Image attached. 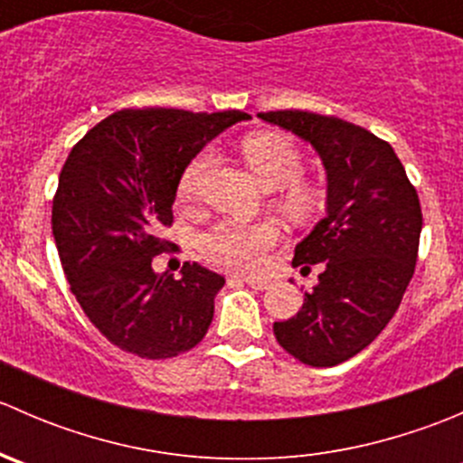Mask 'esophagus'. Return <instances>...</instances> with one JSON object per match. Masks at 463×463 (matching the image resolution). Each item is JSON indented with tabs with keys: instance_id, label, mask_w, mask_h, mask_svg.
Masks as SVG:
<instances>
[{
	"instance_id": "obj_1",
	"label": "esophagus",
	"mask_w": 463,
	"mask_h": 463,
	"mask_svg": "<svg viewBox=\"0 0 463 463\" xmlns=\"http://www.w3.org/2000/svg\"><path fill=\"white\" fill-rule=\"evenodd\" d=\"M244 284H249L250 288H255V291H264V288H269V279H255V278H244L241 279Z\"/></svg>"
}]
</instances>
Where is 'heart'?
Here are the masks:
<instances>
[{
  "instance_id": "b5f03b06",
  "label": "heart",
  "mask_w": 463,
  "mask_h": 463,
  "mask_svg": "<svg viewBox=\"0 0 463 463\" xmlns=\"http://www.w3.org/2000/svg\"><path fill=\"white\" fill-rule=\"evenodd\" d=\"M208 152H202L185 167L179 184L181 197L188 199L197 193L199 176L208 165ZM244 158L260 185L269 190L288 185L279 203L291 217L305 219L314 213L318 205V194L309 185L298 184L302 175V156L288 138L269 132L253 134L244 141ZM275 241H278V228L269 222H222L203 232L199 246H202L205 258L213 260L214 264L226 266L231 270H241V273H255L264 266L266 250L273 249Z\"/></svg>"
}]
</instances>
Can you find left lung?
Masks as SVG:
<instances>
[{
    "label": "left lung",
    "instance_id": "1",
    "mask_svg": "<svg viewBox=\"0 0 463 463\" xmlns=\"http://www.w3.org/2000/svg\"><path fill=\"white\" fill-rule=\"evenodd\" d=\"M258 118L309 143L325 167V217L293 258V266L322 264V273L273 334L298 361L334 367L365 349L403 300L423 223L417 190L392 145L358 125L300 109Z\"/></svg>",
    "mask_w": 463,
    "mask_h": 463
}]
</instances>
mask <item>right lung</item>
Returning a JSON list of instances; mask_svg holds the SVG:
<instances>
[{
  "instance_id": "add662e5",
  "label": "right lung",
  "mask_w": 463,
  "mask_h": 463,
  "mask_svg": "<svg viewBox=\"0 0 463 463\" xmlns=\"http://www.w3.org/2000/svg\"><path fill=\"white\" fill-rule=\"evenodd\" d=\"M244 111L123 109L71 149L53 199V237L71 293L111 345L141 358H172L202 343L223 275L185 261L181 278L156 273L185 167Z\"/></svg>"
}]
</instances>
